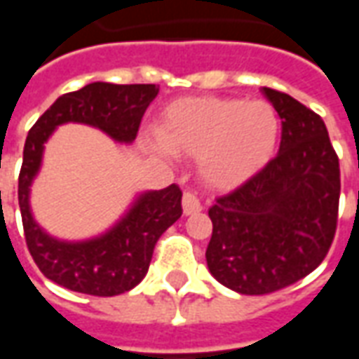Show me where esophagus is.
<instances>
[{
    "label": "esophagus",
    "mask_w": 359,
    "mask_h": 359,
    "mask_svg": "<svg viewBox=\"0 0 359 359\" xmlns=\"http://www.w3.org/2000/svg\"><path fill=\"white\" fill-rule=\"evenodd\" d=\"M202 202H200V198L192 192H184L182 196V211H184V215H194L198 211H202Z\"/></svg>",
    "instance_id": "esophagus-1"
}]
</instances>
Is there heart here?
<instances>
[{
  "label": "heart",
  "mask_w": 359,
  "mask_h": 359,
  "mask_svg": "<svg viewBox=\"0 0 359 359\" xmlns=\"http://www.w3.org/2000/svg\"><path fill=\"white\" fill-rule=\"evenodd\" d=\"M157 156L198 157L202 179L215 188H233L269 163L280 136L277 109L265 100L184 97L161 113Z\"/></svg>",
  "instance_id": "1"
}]
</instances>
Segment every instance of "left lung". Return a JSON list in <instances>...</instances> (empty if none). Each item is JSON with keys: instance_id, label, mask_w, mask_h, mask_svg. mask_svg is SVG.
Masks as SVG:
<instances>
[{"instance_id": "left-lung-1", "label": "left lung", "mask_w": 359, "mask_h": 359, "mask_svg": "<svg viewBox=\"0 0 359 359\" xmlns=\"http://www.w3.org/2000/svg\"><path fill=\"white\" fill-rule=\"evenodd\" d=\"M283 125L278 154L210 208L208 267L234 292L294 285L321 264L337 233L339 156L323 118L285 92L264 88Z\"/></svg>"}]
</instances>
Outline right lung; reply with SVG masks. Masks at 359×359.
<instances>
[{"label": "right lung", "mask_w": 359, "mask_h": 359, "mask_svg": "<svg viewBox=\"0 0 359 359\" xmlns=\"http://www.w3.org/2000/svg\"><path fill=\"white\" fill-rule=\"evenodd\" d=\"M157 92L156 84L92 82L57 97L28 130L19 172V208L28 252L46 277L73 292L117 296L138 285L148 273L159 236L182 215V192L177 184L144 192L125 217L102 236L84 242L57 241L36 223L28 203L43 144L63 123H84L113 140L130 144Z\"/></svg>", "instance_id": "obj_1"}]
</instances>
